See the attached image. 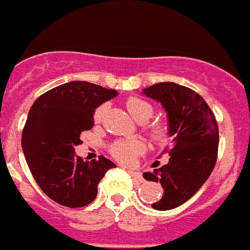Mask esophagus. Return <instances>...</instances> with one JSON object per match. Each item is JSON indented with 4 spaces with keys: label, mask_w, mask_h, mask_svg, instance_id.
Here are the masks:
<instances>
[{
    "label": "esophagus",
    "mask_w": 250,
    "mask_h": 250,
    "mask_svg": "<svg viewBox=\"0 0 250 250\" xmlns=\"http://www.w3.org/2000/svg\"><path fill=\"white\" fill-rule=\"evenodd\" d=\"M127 171H129L130 175L135 179V180H138V182H144V179L141 176L140 171H138V170H127Z\"/></svg>",
    "instance_id": "obj_1"
}]
</instances>
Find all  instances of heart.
Here are the masks:
<instances>
[{
  "label": "heart",
  "instance_id": "obj_1",
  "mask_svg": "<svg viewBox=\"0 0 250 250\" xmlns=\"http://www.w3.org/2000/svg\"><path fill=\"white\" fill-rule=\"evenodd\" d=\"M126 106L132 118L135 119L136 121H139V123H146L152 115H154V106L150 103H147L146 100H144V99H127ZM106 110H107V106L106 105H101L96 109V111L94 114V119L96 123L101 121V119L105 116ZM150 134H151V136L155 140H165V138L167 135L165 124L156 123L154 125H151V127H150ZM110 151H111L112 155L118 159V160L123 161L125 164H130V163L134 161L135 156L143 151V144L138 140H120L116 141L112 145Z\"/></svg>",
  "mask_w": 250,
  "mask_h": 250
}]
</instances>
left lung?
<instances>
[{"label":"left lung","mask_w":250,"mask_h":250,"mask_svg":"<svg viewBox=\"0 0 250 250\" xmlns=\"http://www.w3.org/2000/svg\"><path fill=\"white\" fill-rule=\"evenodd\" d=\"M143 94L163 105L167 116V135L173 138L169 163L152 173L143 174L149 182L160 183L164 194L151 204L156 210H170L189 200L215 167L219 130L215 116L199 94L175 83H160Z\"/></svg>","instance_id":"obj_1"}]
</instances>
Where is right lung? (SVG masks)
<instances>
[{
	"label": "right lung",
	"mask_w": 250,
	"mask_h": 250,
	"mask_svg": "<svg viewBox=\"0 0 250 250\" xmlns=\"http://www.w3.org/2000/svg\"><path fill=\"white\" fill-rule=\"evenodd\" d=\"M118 96L116 90L86 81H70L48 90L31 106L21 145L39 187L59 204L80 208L98 195L105 173L116 165L105 156L83 161L75 146L94 126V112Z\"/></svg>",
	"instance_id": "right-lung-1"
}]
</instances>
